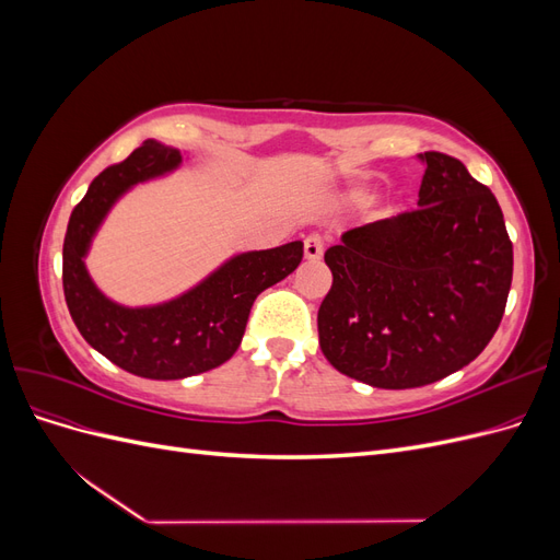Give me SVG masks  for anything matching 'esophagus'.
Here are the masks:
<instances>
[{"label":"esophagus","mask_w":560,"mask_h":560,"mask_svg":"<svg viewBox=\"0 0 560 560\" xmlns=\"http://www.w3.org/2000/svg\"><path fill=\"white\" fill-rule=\"evenodd\" d=\"M322 249H325V245H322L319 235H308V238L303 241V254H306L308 261L319 259L322 257Z\"/></svg>","instance_id":"esophagus-1"}]
</instances>
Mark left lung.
<instances>
[{
  "mask_svg": "<svg viewBox=\"0 0 560 560\" xmlns=\"http://www.w3.org/2000/svg\"><path fill=\"white\" fill-rule=\"evenodd\" d=\"M418 159V210L346 231L325 252L334 282L319 348L341 374L385 389L430 385L479 358L512 287L495 196L453 156Z\"/></svg>",
  "mask_w": 560,
  "mask_h": 560,
  "instance_id": "1",
  "label": "left lung"
}]
</instances>
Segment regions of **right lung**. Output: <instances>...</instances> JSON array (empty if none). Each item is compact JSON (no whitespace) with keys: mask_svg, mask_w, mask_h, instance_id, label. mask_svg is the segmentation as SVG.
<instances>
[{"mask_svg":"<svg viewBox=\"0 0 560 560\" xmlns=\"http://www.w3.org/2000/svg\"><path fill=\"white\" fill-rule=\"evenodd\" d=\"M182 161L179 149L147 140L107 167L74 208L62 245L65 301L77 329L109 362L151 381L189 378L231 360L254 299L294 273L303 257L301 241L241 252L175 299L135 308L112 301L86 268L95 233L132 186L175 173Z\"/></svg>","mask_w":560,"mask_h":560,"instance_id":"1","label":"right lung"}]
</instances>
